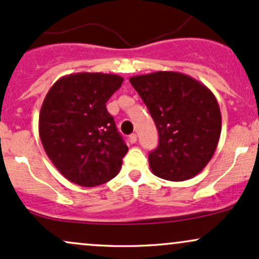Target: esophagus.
Returning a JSON list of instances; mask_svg holds the SVG:
<instances>
[{
    "instance_id": "obj_1",
    "label": "esophagus",
    "mask_w": 259,
    "mask_h": 259,
    "mask_svg": "<svg viewBox=\"0 0 259 259\" xmlns=\"http://www.w3.org/2000/svg\"><path fill=\"white\" fill-rule=\"evenodd\" d=\"M136 141H138V136H136V134H132V135L129 136V142L130 144H135Z\"/></svg>"
}]
</instances>
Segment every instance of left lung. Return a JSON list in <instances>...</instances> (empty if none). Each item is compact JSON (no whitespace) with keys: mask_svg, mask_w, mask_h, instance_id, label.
<instances>
[{"mask_svg":"<svg viewBox=\"0 0 259 259\" xmlns=\"http://www.w3.org/2000/svg\"><path fill=\"white\" fill-rule=\"evenodd\" d=\"M129 81L158 130V147L148 154L152 173L170 181L194 178L208 164L221 138L222 114L213 92L178 72L136 75Z\"/></svg>","mask_w":259,"mask_h":259,"instance_id":"8db88e82","label":"left lung"}]
</instances>
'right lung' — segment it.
I'll use <instances>...</instances> for the list:
<instances>
[{
  "instance_id": "1",
  "label": "right lung",
  "mask_w": 259,
  "mask_h": 259,
  "mask_svg": "<svg viewBox=\"0 0 259 259\" xmlns=\"http://www.w3.org/2000/svg\"><path fill=\"white\" fill-rule=\"evenodd\" d=\"M123 80L115 74H69L45 97L38 117L45 152L76 185L94 187L119 173L127 146L106 103Z\"/></svg>"
}]
</instances>
